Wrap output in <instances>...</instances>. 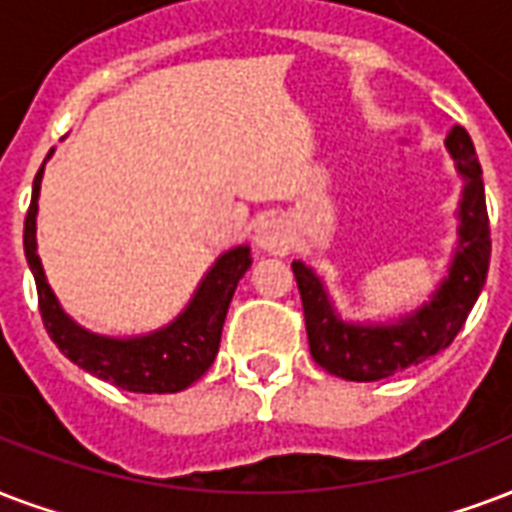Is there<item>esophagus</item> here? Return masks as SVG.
Returning <instances> with one entry per match:
<instances>
[{
	"mask_svg": "<svg viewBox=\"0 0 512 512\" xmlns=\"http://www.w3.org/2000/svg\"><path fill=\"white\" fill-rule=\"evenodd\" d=\"M255 244L257 249L263 252H271V255H284L290 249V225L279 217H271V220H263L255 230Z\"/></svg>",
	"mask_w": 512,
	"mask_h": 512,
	"instance_id": "1",
	"label": "esophagus"
}]
</instances>
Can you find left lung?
Instances as JSON below:
<instances>
[{
  "label": "left lung",
  "mask_w": 512,
  "mask_h": 512,
  "mask_svg": "<svg viewBox=\"0 0 512 512\" xmlns=\"http://www.w3.org/2000/svg\"><path fill=\"white\" fill-rule=\"evenodd\" d=\"M456 174L462 177V198L456 209V249L448 273L419 308L389 322H349L338 314L322 276L303 260L292 263L298 282L308 346L319 368L346 381H381L411 368L451 346L464 319L473 311L489 273L491 239L483 171L473 139L462 126L446 139Z\"/></svg>",
  "instance_id": "obj_1"
}]
</instances>
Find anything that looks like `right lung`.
<instances>
[{"instance_id": "right-lung-1", "label": "right lung", "mask_w": 512, "mask_h": 512, "mask_svg": "<svg viewBox=\"0 0 512 512\" xmlns=\"http://www.w3.org/2000/svg\"><path fill=\"white\" fill-rule=\"evenodd\" d=\"M50 155L53 150L48 152V158ZM45 163L39 166L34 187H31V206L23 222V252L37 282L39 311L53 343L85 373L120 386L126 392L171 395L195 384L212 368L217 349H220L230 298L236 292L239 279L252 265L247 244L228 249L214 260L212 268L195 287L193 298L187 300V306L169 325L142 335H123V338L91 333L88 327L77 325L61 308L37 255V201Z\"/></svg>"}]
</instances>
